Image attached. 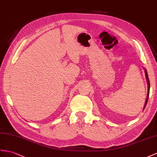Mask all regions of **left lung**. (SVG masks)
<instances>
[{
    "mask_svg": "<svg viewBox=\"0 0 157 157\" xmlns=\"http://www.w3.org/2000/svg\"><path fill=\"white\" fill-rule=\"evenodd\" d=\"M145 74H146V78H147V83H148V93H147V100H146V102H145V105H144V109L145 108V106H146L147 105V101H148V96H149V91H150V82H149V79H148V73H147V70L145 69Z\"/></svg>",
    "mask_w": 157,
    "mask_h": 157,
    "instance_id": "8db88e82",
    "label": "left lung"
}]
</instances>
